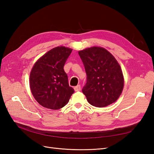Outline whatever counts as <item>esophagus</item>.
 I'll return each instance as SVG.
<instances>
[{
    "label": "esophagus",
    "instance_id": "obj_1",
    "mask_svg": "<svg viewBox=\"0 0 154 154\" xmlns=\"http://www.w3.org/2000/svg\"><path fill=\"white\" fill-rule=\"evenodd\" d=\"M74 91H75L76 92H77V91H80V89H81V86L80 85H78L77 86H76V87H74Z\"/></svg>",
    "mask_w": 154,
    "mask_h": 154
}]
</instances>
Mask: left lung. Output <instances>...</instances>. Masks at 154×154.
Instances as JSON below:
<instances>
[{"mask_svg":"<svg viewBox=\"0 0 154 154\" xmlns=\"http://www.w3.org/2000/svg\"><path fill=\"white\" fill-rule=\"evenodd\" d=\"M78 54L87 74V83L82 92L88 103L96 107L114 103L124 87L123 72L117 60L100 47L87 48Z\"/></svg>","mask_w":154,"mask_h":154,"instance_id":"8db88e82","label":"left lung"}]
</instances>
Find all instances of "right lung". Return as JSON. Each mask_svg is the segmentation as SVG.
<instances>
[{
  "label": "right lung",
  "mask_w": 154,
  "mask_h": 154,
  "mask_svg": "<svg viewBox=\"0 0 154 154\" xmlns=\"http://www.w3.org/2000/svg\"><path fill=\"white\" fill-rule=\"evenodd\" d=\"M72 49L59 46L39 58L30 73L29 86L35 99L45 108L58 110L68 103L74 91L69 87L63 66Z\"/></svg>",
  "instance_id": "right-lung-1"
}]
</instances>
